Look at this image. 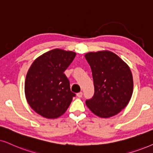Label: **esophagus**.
Instances as JSON below:
<instances>
[{
    "label": "esophagus",
    "instance_id": "1",
    "mask_svg": "<svg viewBox=\"0 0 153 153\" xmlns=\"http://www.w3.org/2000/svg\"><path fill=\"white\" fill-rule=\"evenodd\" d=\"M77 97H79V98H81L82 97V92H79L77 94Z\"/></svg>",
    "mask_w": 153,
    "mask_h": 153
}]
</instances>
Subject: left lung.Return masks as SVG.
Listing matches in <instances>:
<instances>
[{"label":"left lung","instance_id":"1","mask_svg":"<svg viewBox=\"0 0 153 153\" xmlns=\"http://www.w3.org/2000/svg\"><path fill=\"white\" fill-rule=\"evenodd\" d=\"M85 57L91 67L94 94L85 101L98 117L117 115L129 103L133 93L131 71L124 61L108 50L88 52Z\"/></svg>","mask_w":153,"mask_h":153}]
</instances>
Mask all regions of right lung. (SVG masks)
<instances>
[{
  "instance_id": "add662e5",
  "label": "right lung",
  "mask_w": 153,
  "mask_h": 153,
  "mask_svg": "<svg viewBox=\"0 0 153 153\" xmlns=\"http://www.w3.org/2000/svg\"><path fill=\"white\" fill-rule=\"evenodd\" d=\"M76 53L62 49L48 51L34 60L26 76L24 91L28 105L48 119L62 116L75 94L64 72Z\"/></svg>"
}]
</instances>
